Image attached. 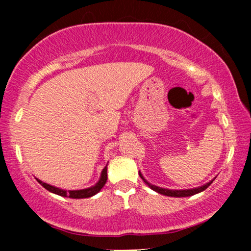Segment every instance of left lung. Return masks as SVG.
<instances>
[{
    "label": "left lung",
    "instance_id": "8db88e82",
    "mask_svg": "<svg viewBox=\"0 0 251 251\" xmlns=\"http://www.w3.org/2000/svg\"><path fill=\"white\" fill-rule=\"evenodd\" d=\"M139 176H140V178H142V179H143L144 181H145V184L149 186L150 189H152V190H153V191L158 192V194H160V195L169 196V197H190V196H194V195H196V194H200V192L204 191V190L208 188L210 184L212 183V180L215 179V178H214V179L210 180L209 183L204 184V185H201V186H198V188L185 189V190H171V189L160 188V186L153 185V184L149 183V181L146 180L145 178H144V176L142 175V172H140V171H139Z\"/></svg>",
    "mask_w": 251,
    "mask_h": 251
}]
</instances>
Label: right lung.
I'll list each match as a JSON object with an SVG mask.
<instances>
[{
	"instance_id": "obj_1",
	"label": "right lung",
	"mask_w": 251,
	"mask_h": 251,
	"mask_svg": "<svg viewBox=\"0 0 251 251\" xmlns=\"http://www.w3.org/2000/svg\"><path fill=\"white\" fill-rule=\"evenodd\" d=\"M36 180L39 181V183L41 184V185L46 190H48V191L51 192V194L62 196V197L75 198V200H80V198H88V197H92V196L97 195L98 192H99L100 190L103 188V185H105V184H106V181H107V165H106L105 168L102 169L99 180H98L93 186H91V188H87V189L65 190V189L56 188V186L50 185V184L45 183V181L37 179V178H36Z\"/></svg>"
}]
</instances>
